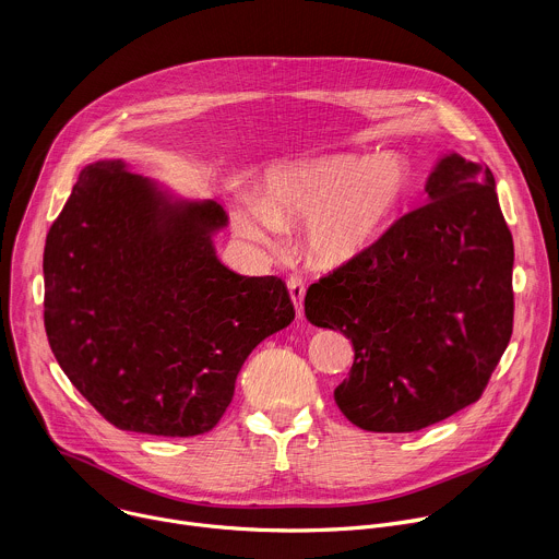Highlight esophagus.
Returning a JSON list of instances; mask_svg holds the SVG:
<instances>
[{"label":"esophagus","instance_id":"34e87169","mask_svg":"<svg viewBox=\"0 0 559 559\" xmlns=\"http://www.w3.org/2000/svg\"><path fill=\"white\" fill-rule=\"evenodd\" d=\"M287 289H289V296H292V302H294V309H296V318H302V298H305V283L298 278V276H289L287 278Z\"/></svg>","mask_w":559,"mask_h":559}]
</instances>
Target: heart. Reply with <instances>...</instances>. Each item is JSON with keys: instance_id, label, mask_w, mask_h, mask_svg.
<instances>
[{"instance_id": "b5f03b06", "label": "heart", "mask_w": 559, "mask_h": 559, "mask_svg": "<svg viewBox=\"0 0 559 559\" xmlns=\"http://www.w3.org/2000/svg\"><path fill=\"white\" fill-rule=\"evenodd\" d=\"M407 190V168L393 154L360 162L354 154L274 168L263 186L261 207L234 214L236 231L257 243H270L278 229L309 218L302 250L316 267H341L369 250Z\"/></svg>"}]
</instances>
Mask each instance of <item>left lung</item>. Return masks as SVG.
Returning <instances> with one entry per match:
<instances>
[{
	"label": "left lung",
	"instance_id": "8db88e82",
	"mask_svg": "<svg viewBox=\"0 0 559 559\" xmlns=\"http://www.w3.org/2000/svg\"><path fill=\"white\" fill-rule=\"evenodd\" d=\"M425 190L305 296L307 321L354 345L334 401L365 431H420L473 405L513 332V236L491 170L451 152Z\"/></svg>",
	"mask_w": 559,
	"mask_h": 559
}]
</instances>
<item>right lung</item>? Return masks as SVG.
I'll return each mask as SVG.
<instances>
[{
	"mask_svg": "<svg viewBox=\"0 0 559 559\" xmlns=\"http://www.w3.org/2000/svg\"><path fill=\"white\" fill-rule=\"evenodd\" d=\"M216 201L175 199L121 158L79 175L44 248L50 349L117 429L188 438L221 420L252 349L294 321L278 276L227 270Z\"/></svg>",
	"mask_w": 559,
	"mask_h": 559,
	"instance_id": "1",
	"label": "right lung"
}]
</instances>
